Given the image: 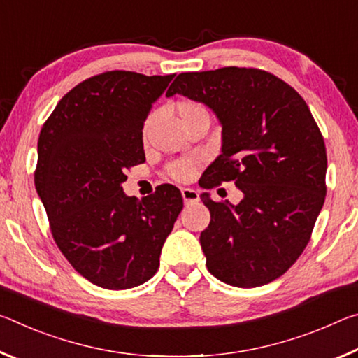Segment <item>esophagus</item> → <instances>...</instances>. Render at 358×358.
<instances>
[{
	"label": "esophagus",
	"instance_id": "34e87169",
	"mask_svg": "<svg viewBox=\"0 0 358 358\" xmlns=\"http://www.w3.org/2000/svg\"><path fill=\"white\" fill-rule=\"evenodd\" d=\"M181 197H183L186 205L196 203L201 201V194H199V191L196 189H191V187H183V189H181Z\"/></svg>",
	"mask_w": 358,
	"mask_h": 358
}]
</instances>
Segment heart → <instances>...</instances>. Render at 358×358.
I'll use <instances>...</instances> for the list:
<instances>
[{"label": "heart", "instance_id": "obj_1", "mask_svg": "<svg viewBox=\"0 0 358 358\" xmlns=\"http://www.w3.org/2000/svg\"><path fill=\"white\" fill-rule=\"evenodd\" d=\"M177 110L181 120H185L187 117H191V115H196V113H202V112H207V108H205L202 104H199L196 101H180L177 104ZM150 123L151 120L148 118L145 121V126H143V134H147L148 129H150ZM202 162V157L201 156H194V157H185V159H177V161H172L171 164L167 166V173L171 175L173 180L177 181H187L192 178V175L196 173L197 167L201 166Z\"/></svg>", "mask_w": 358, "mask_h": 358}]
</instances>
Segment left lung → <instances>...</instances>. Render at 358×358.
Masks as SVG:
<instances>
[{
  "mask_svg": "<svg viewBox=\"0 0 358 358\" xmlns=\"http://www.w3.org/2000/svg\"><path fill=\"white\" fill-rule=\"evenodd\" d=\"M203 102L222 124V151L205 171V189L234 181L238 205L201 199L207 268L235 287L275 281L310 243L325 201L327 151L305 99L280 77L229 66L183 72L167 90Z\"/></svg>",
  "mask_w": 358,
  "mask_h": 358,
  "instance_id": "8db88e82",
  "label": "left lung"
}]
</instances>
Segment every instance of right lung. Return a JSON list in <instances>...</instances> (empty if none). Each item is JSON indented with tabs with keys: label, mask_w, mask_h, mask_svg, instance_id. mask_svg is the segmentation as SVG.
<instances>
[{
	"label": "right lung",
	"mask_w": 358,
	"mask_h": 358,
	"mask_svg": "<svg viewBox=\"0 0 358 358\" xmlns=\"http://www.w3.org/2000/svg\"><path fill=\"white\" fill-rule=\"evenodd\" d=\"M171 76L107 71L78 83L45 120L34 185L52 237L96 286H141L157 271L183 199L172 185L137 201L124 172L145 161L142 129Z\"/></svg>",
	"instance_id": "obj_1"
}]
</instances>
